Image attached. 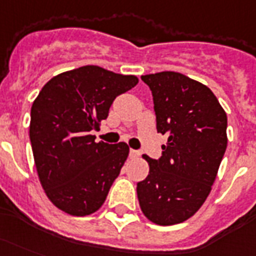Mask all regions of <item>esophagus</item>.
I'll return each mask as SVG.
<instances>
[{
  "label": "esophagus",
  "instance_id": "1",
  "mask_svg": "<svg viewBox=\"0 0 256 256\" xmlns=\"http://www.w3.org/2000/svg\"><path fill=\"white\" fill-rule=\"evenodd\" d=\"M140 156V152L138 150H134V149H130V157L132 158H136V157Z\"/></svg>",
  "mask_w": 256,
  "mask_h": 256
}]
</instances>
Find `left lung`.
Segmentation results:
<instances>
[{
  "label": "left lung",
  "mask_w": 256,
  "mask_h": 256,
  "mask_svg": "<svg viewBox=\"0 0 256 256\" xmlns=\"http://www.w3.org/2000/svg\"><path fill=\"white\" fill-rule=\"evenodd\" d=\"M152 90L157 132L166 136L158 160L142 156L149 175L137 184L141 210L157 225L194 216L212 191L224 157L226 112L206 86L178 73L141 77Z\"/></svg>",
  "instance_id": "obj_1"
}]
</instances>
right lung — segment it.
Segmentation results:
<instances>
[{
    "label": "right lung",
    "mask_w": 256,
    "mask_h": 256,
    "mask_svg": "<svg viewBox=\"0 0 256 256\" xmlns=\"http://www.w3.org/2000/svg\"><path fill=\"white\" fill-rule=\"evenodd\" d=\"M136 76L86 65L54 76L31 107L30 140L38 176L52 205L70 216L99 210L128 156V144L96 142L92 130Z\"/></svg>",
    "instance_id": "right-lung-1"
}]
</instances>
